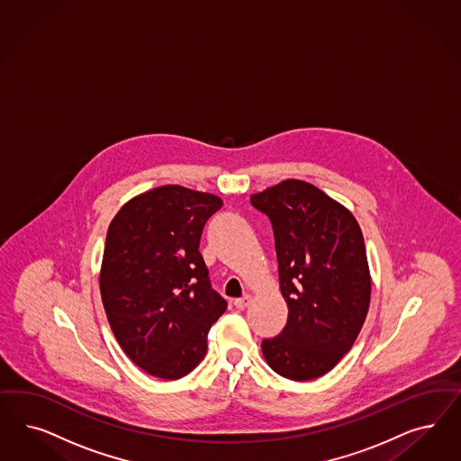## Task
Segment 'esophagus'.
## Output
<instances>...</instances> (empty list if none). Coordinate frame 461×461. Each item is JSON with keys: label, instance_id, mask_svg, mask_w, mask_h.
Returning <instances> with one entry per match:
<instances>
[{"label": "esophagus", "instance_id": "1", "mask_svg": "<svg viewBox=\"0 0 461 461\" xmlns=\"http://www.w3.org/2000/svg\"><path fill=\"white\" fill-rule=\"evenodd\" d=\"M251 302H253L251 295H244V297L236 298V300H234V305H236V309L242 311V309H246Z\"/></svg>", "mask_w": 461, "mask_h": 461}]
</instances>
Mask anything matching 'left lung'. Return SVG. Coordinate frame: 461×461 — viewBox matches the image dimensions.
Here are the masks:
<instances>
[{
  "mask_svg": "<svg viewBox=\"0 0 461 461\" xmlns=\"http://www.w3.org/2000/svg\"><path fill=\"white\" fill-rule=\"evenodd\" d=\"M275 232L280 290L288 321L265 339L271 370L305 382L330 372L365 324L372 275L363 232L351 210L302 179L251 194Z\"/></svg>",
  "mask_w": 461,
  "mask_h": 461,
  "instance_id": "obj_1",
  "label": "left lung"
}]
</instances>
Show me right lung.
<instances>
[{"label":"right lung","mask_w":461,"mask_h":461,"mask_svg":"<svg viewBox=\"0 0 461 461\" xmlns=\"http://www.w3.org/2000/svg\"><path fill=\"white\" fill-rule=\"evenodd\" d=\"M217 194L164 185L123 203L106 230L100 267L104 313L120 348L144 372L178 380L207 353L227 302L198 251Z\"/></svg>","instance_id":"1"}]
</instances>
